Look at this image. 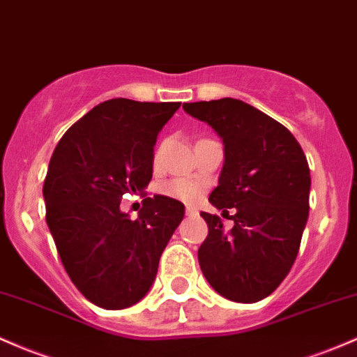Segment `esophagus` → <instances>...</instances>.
I'll list each match as a JSON object with an SVG mask.
<instances>
[{
  "instance_id": "1",
  "label": "esophagus",
  "mask_w": 357,
  "mask_h": 357,
  "mask_svg": "<svg viewBox=\"0 0 357 357\" xmlns=\"http://www.w3.org/2000/svg\"><path fill=\"white\" fill-rule=\"evenodd\" d=\"M198 211H197V208H195V206H186V215L188 217H195V215H197Z\"/></svg>"
}]
</instances>
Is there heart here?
<instances>
[{
  "mask_svg": "<svg viewBox=\"0 0 357 357\" xmlns=\"http://www.w3.org/2000/svg\"><path fill=\"white\" fill-rule=\"evenodd\" d=\"M166 197L181 199V202H191L198 197V186L195 183L186 181V179H176V181L166 183L162 188H160Z\"/></svg>",
  "mask_w": 357,
  "mask_h": 357,
  "instance_id": "heart-1",
  "label": "heart"
}]
</instances>
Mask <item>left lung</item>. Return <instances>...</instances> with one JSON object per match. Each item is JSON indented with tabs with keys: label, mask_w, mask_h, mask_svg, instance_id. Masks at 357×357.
I'll return each instance as SVG.
<instances>
[{
	"label": "left lung",
	"mask_w": 357,
	"mask_h": 357,
	"mask_svg": "<svg viewBox=\"0 0 357 357\" xmlns=\"http://www.w3.org/2000/svg\"><path fill=\"white\" fill-rule=\"evenodd\" d=\"M208 123L223 142V167L208 202L227 211L234 227L202 211L208 237L198 262L211 288L238 303L259 301L281 284L298 254L308 218L310 169L287 127L241 100L183 105Z\"/></svg>",
	"instance_id": "left-lung-1"
}]
</instances>
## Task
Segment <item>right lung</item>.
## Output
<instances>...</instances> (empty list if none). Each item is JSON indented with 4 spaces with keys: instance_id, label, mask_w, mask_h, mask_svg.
Here are the masks:
<instances>
[{
    "instance_id": "obj_1",
    "label": "right lung",
    "mask_w": 357,
    "mask_h": 357,
    "mask_svg": "<svg viewBox=\"0 0 357 357\" xmlns=\"http://www.w3.org/2000/svg\"><path fill=\"white\" fill-rule=\"evenodd\" d=\"M179 105L103 101L62 135L50 158L47 225L70 281L107 310L147 295L185 217V205L162 195L144 199L137 220L120 210L125 193H142L152 179L155 139Z\"/></svg>"
}]
</instances>
